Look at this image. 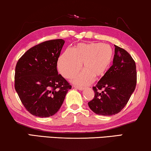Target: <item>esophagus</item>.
Masks as SVG:
<instances>
[{
  "mask_svg": "<svg viewBox=\"0 0 151 151\" xmlns=\"http://www.w3.org/2000/svg\"><path fill=\"white\" fill-rule=\"evenodd\" d=\"M74 88L76 90H84V88H80V87H77V86H74Z\"/></svg>",
  "mask_w": 151,
  "mask_h": 151,
  "instance_id": "1",
  "label": "esophagus"
}]
</instances>
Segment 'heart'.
I'll return each instance as SVG.
<instances>
[{
	"mask_svg": "<svg viewBox=\"0 0 151 151\" xmlns=\"http://www.w3.org/2000/svg\"><path fill=\"white\" fill-rule=\"evenodd\" d=\"M114 57L113 48L102 43H81L73 50L68 48L59 57L57 67L65 78H70L82 67L81 73L73 76L72 81L79 86L90 84L103 76L109 68Z\"/></svg>",
	"mask_w": 151,
	"mask_h": 151,
	"instance_id": "b5f03b06",
	"label": "heart"
}]
</instances>
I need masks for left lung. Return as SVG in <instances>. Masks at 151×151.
<instances>
[{"instance_id": "8db88e82", "label": "left lung", "mask_w": 151, "mask_h": 151, "mask_svg": "<svg viewBox=\"0 0 151 151\" xmlns=\"http://www.w3.org/2000/svg\"><path fill=\"white\" fill-rule=\"evenodd\" d=\"M113 65L96 86L89 107L98 115L111 116L125 107L134 92L137 82L136 65L128 52L115 45Z\"/></svg>"}]
</instances>
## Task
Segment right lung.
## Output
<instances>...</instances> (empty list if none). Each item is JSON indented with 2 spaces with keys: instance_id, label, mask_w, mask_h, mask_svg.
Returning <instances> with one entry per match:
<instances>
[{
  "instance_id": "obj_1",
  "label": "right lung",
  "mask_w": 151,
  "mask_h": 151,
  "mask_svg": "<svg viewBox=\"0 0 151 151\" xmlns=\"http://www.w3.org/2000/svg\"><path fill=\"white\" fill-rule=\"evenodd\" d=\"M64 43L62 39L42 42L27 50L17 63L15 89L23 105L33 116H53L72 88L57 70Z\"/></svg>"
}]
</instances>
